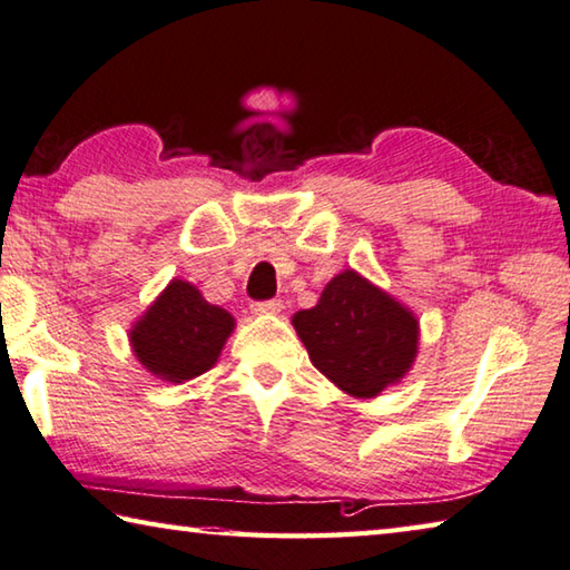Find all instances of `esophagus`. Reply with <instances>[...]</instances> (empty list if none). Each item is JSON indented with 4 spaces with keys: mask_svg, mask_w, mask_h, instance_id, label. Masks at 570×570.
Returning a JSON list of instances; mask_svg holds the SVG:
<instances>
[{
    "mask_svg": "<svg viewBox=\"0 0 570 570\" xmlns=\"http://www.w3.org/2000/svg\"><path fill=\"white\" fill-rule=\"evenodd\" d=\"M255 315H277L279 311H283V303L279 301H257L253 303V307H249Z\"/></svg>",
    "mask_w": 570,
    "mask_h": 570,
    "instance_id": "1",
    "label": "esophagus"
}]
</instances>
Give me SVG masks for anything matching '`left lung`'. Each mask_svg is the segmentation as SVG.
Wrapping results in <instances>:
<instances>
[{
    "label": "left lung",
    "mask_w": 570,
    "mask_h": 570,
    "mask_svg": "<svg viewBox=\"0 0 570 570\" xmlns=\"http://www.w3.org/2000/svg\"><path fill=\"white\" fill-rule=\"evenodd\" d=\"M293 325L313 365L355 397H373L407 373L417 353V321L353 269L335 275L313 311Z\"/></svg>",
    "instance_id": "left-lung-1"
}]
</instances>
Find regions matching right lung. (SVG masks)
I'll use <instances>...</instances> for the list:
<instances>
[{"instance_id": "obj_1", "label": "right lung", "mask_w": 570, "mask_h": 570, "mask_svg": "<svg viewBox=\"0 0 570 570\" xmlns=\"http://www.w3.org/2000/svg\"><path fill=\"white\" fill-rule=\"evenodd\" d=\"M235 321L209 305L195 285L173 279L129 333L137 361L169 383L203 375L215 365Z\"/></svg>"}]
</instances>
